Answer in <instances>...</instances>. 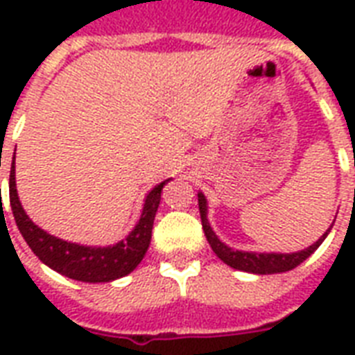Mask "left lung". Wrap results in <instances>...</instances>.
I'll list each match as a JSON object with an SVG mask.
<instances>
[{
    "instance_id": "8db88e82",
    "label": "left lung",
    "mask_w": 355,
    "mask_h": 355,
    "mask_svg": "<svg viewBox=\"0 0 355 355\" xmlns=\"http://www.w3.org/2000/svg\"><path fill=\"white\" fill-rule=\"evenodd\" d=\"M197 197H199L202 230H205V236L208 239V243H210L211 250L217 254V258L225 261L227 265H230L232 269L243 270V272H252V275H278V272H286V270L295 269L297 265L302 263L304 259H308L322 245L326 236L330 234L334 223H336V219H334L330 228L313 245H309L308 248L298 250V252H254V250H237V248L228 247L227 243H223L217 237V234L214 232V228L210 227V221H208V200H206L205 193L199 191Z\"/></svg>"
}]
</instances>
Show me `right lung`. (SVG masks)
<instances>
[{
	"label": "right lung",
	"mask_w": 355,
	"mask_h": 355,
	"mask_svg": "<svg viewBox=\"0 0 355 355\" xmlns=\"http://www.w3.org/2000/svg\"><path fill=\"white\" fill-rule=\"evenodd\" d=\"M169 180L171 178L155 186L145 195L141 216L132 230L128 232V236L116 245H107V247L66 241V239L51 236L44 228L31 221L19 202L14 162L10 167V178H8V197H10V208H12L14 221L18 225V230L42 263H46L49 269L57 270L58 275L68 276L71 280L101 284V282L123 278L141 263L150 245L153 223H155V216L160 206L162 189Z\"/></svg>",
	"instance_id": "obj_1"
}]
</instances>
